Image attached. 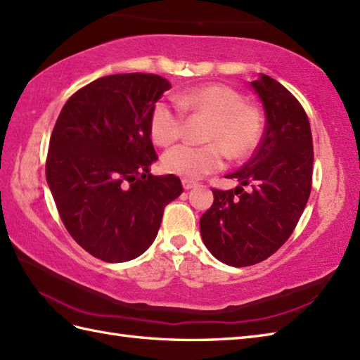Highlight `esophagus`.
Here are the masks:
<instances>
[{"label":"esophagus","mask_w":360,"mask_h":360,"mask_svg":"<svg viewBox=\"0 0 360 360\" xmlns=\"http://www.w3.org/2000/svg\"><path fill=\"white\" fill-rule=\"evenodd\" d=\"M196 186H198V182H196V181L186 179V178L182 179V187L186 188V190H190V188H193V187H196Z\"/></svg>","instance_id":"esophagus-1"}]
</instances>
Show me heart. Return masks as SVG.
I'll use <instances>...</instances> for the list:
<instances>
[{
    "label": "heart",
    "instance_id": "heart-1",
    "mask_svg": "<svg viewBox=\"0 0 360 360\" xmlns=\"http://www.w3.org/2000/svg\"><path fill=\"white\" fill-rule=\"evenodd\" d=\"M176 103L158 101L150 115V135L160 146H169L182 133L184 110L212 120L207 146L181 144L162 158L165 172L186 179H198L221 170L227 153L245 160L257 148L264 131V118L257 107L245 104L239 91L224 84H208L179 91Z\"/></svg>",
    "mask_w": 360,
    "mask_h": 360
}]
</instances>
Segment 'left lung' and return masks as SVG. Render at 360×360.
<instances>
[{
  "instance_id": "left-lung-1",
  "label": "left lung",
  "mask_w": 360,
  "mask_h": 360,
  "mask_svg": "<svg viewBox=\"0 0 360 360\" xmlns=\"http://www.w3.org/2000/svg\"><path fill=\"white\" fill-rule=\"evenodd\" d=\"M250 84L265 110L261 144L242 169L227 174L239 182L235 190L213 188V205L199 221L208 252L231 266L262 262L285 244L313 178V138L304 107L269 75Z\"/></svg>"
}]
</instances>
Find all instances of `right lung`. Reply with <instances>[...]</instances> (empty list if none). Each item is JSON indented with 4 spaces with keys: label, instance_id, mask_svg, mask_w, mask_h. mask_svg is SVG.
<instances>
[{
    "label": "right lung",
    "instance_id": "obj_1",
    "mask_svg": "<svg viewBox=\"0 0 360 360\" xmlns=\"http://www.w3.org/2000/svg\"><path fill=\"white\" fill-rule=\"evenodd\" d=\"M172 84L153 73L108 75L67 99L50 136L46 178L70 236L104 262L153 244L165 205L182 193L174 174L153 176L150 115Z\"/></svg>",
    "mask_w": 360,
    "mask_h": 360
}]
</instances>
